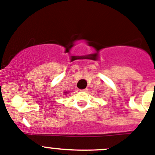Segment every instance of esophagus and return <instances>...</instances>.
I'll return each instance as SVG.
<instances>
[{
    "mask_svg": "<svg viewBox=\"0 0 155 155\" xmlns=\"http://www.w3.org/2000/svg\"><path fill=\"white\" fill-rule=\"evenodd\" d=\"M87 90H88V89H87V88H86V89H84V90H82V91H83V92H87Z\"/></svg>",
    "mask_w": 155,
    "mask_h": 155,
    "instance_id": "1",
    "label": "esophagus"
}]
</instances>
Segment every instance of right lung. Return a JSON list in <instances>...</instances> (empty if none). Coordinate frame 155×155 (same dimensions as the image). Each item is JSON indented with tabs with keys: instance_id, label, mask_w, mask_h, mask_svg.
<instances>
[{
	"instance_id": "obj_1",
	"label": "right lung",
	"mask_w": 155,
	"mask_h": 155,
	"mask_svg": "<svg viewBox=\"0 0 155 155\" xmlns=\"http://www.w3.org/2000/svg\"><path fill=\"white\" fill-rule=\"evenodd\" d=\"M64 93H65V94H67V93H68L67 92H64Z\"/></svg>"
}]
</instances>
